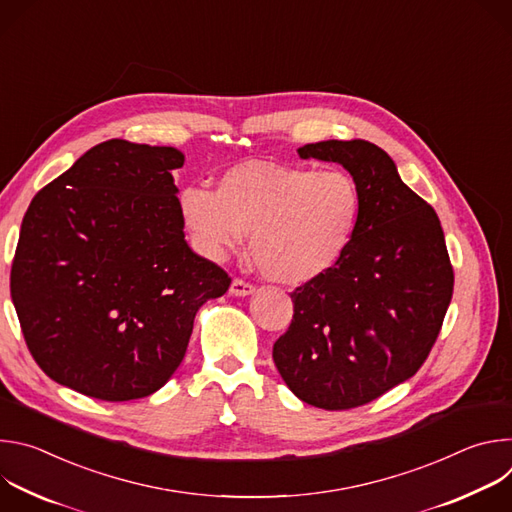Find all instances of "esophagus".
Masks as SVG:
<instances>
[{"mask_svg":"<svg viewBox=\"0 0 512 512\" xmlns=\"http://www.w3.org/2000/svg\"><path fill=\"white\" fill-rule=\"evenodd\" d=\"M229 294L235 296V298H245V296H251L255 294V285L245 281V279H233L231 287H229Z\"/></svg>","mask_w":512,"mask_h":512,"instance_id":"obj_1","label":"esophagus"}]
</instances>
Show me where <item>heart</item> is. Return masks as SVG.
<instances>
[{
  "label": "heart",
  "instance_id": "obj_1",
  "mask_svg": "<svg viewBox=\"0 0 512 512\" xmlns=\"http://www.w3.org/2000/svg\"><path fill=\"white\" fill-rule=\"evenodd\" d=\"M178 210L196 253L223 261L251 235V257L271 281L302 285L328 273L356 233L362 198L342 170L247 162L216 192L188 184Z\"/></svg>",
  "mask_w": 512,
  "mask_h": 512
}]
</instances>
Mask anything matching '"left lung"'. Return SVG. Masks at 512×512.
Segmentation results:
<instances>
[{
    "label": "left lung",
    "instance_id": "obj_1",
    "mask_svg": "<svg viewBox=\"0 0 512 512\" xmlns=\"http://www.w3.org/2000/svg\"><path fill=\"white\" fill-rule=\"evenodd\" d=\"M298 154L344 166L362 210L344 257L289 294L294 320L273 362L304 403L344 411L421 369L452 302L454 269L440 218L379 145L328 139Z\"/></svg>",
    "mask_w": 512,
    "mask_h": 512
}]
</instances>
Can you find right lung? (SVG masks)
Wrapping results in <instances>:
<instances>
[{
	"mask_svg": "<svg viewBox=\"0 0 512 512\" xmlns=\"http://www.w3.org/2000/svg\"><path fill=\"white\" fill-rule=\"evenodd\" d=\"M176 148L109 139L30 202L10 291L24 340L56 383L101 401L162 389L194 316L231 277L184 239Z\"/></svg>",
	"mask_w": 512,
	"mask_h": 512,
	"instance_id": "right-lung-1",
	"label": "right lung"
}]
</instances>
